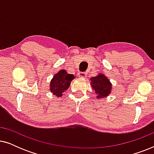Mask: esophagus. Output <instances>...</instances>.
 <instances>
[{"label": "esophagus", "instance_id": "34e87169", "mask_svg": "<svg viewBox=\"0 0 154 154\" xmlns=\"http://www.w3.org/2000/svg\"><path fill=\"white\" fill-rule=\"evenodd\" d=\"M78 76L80 78H86V76H87V73L85 72H79V73H78Z\"/></svg>", "mask_w": 154, "mask_h": 154}]
</instances>
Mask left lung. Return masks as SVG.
<instances>
[{
	"mask_svg": "<svg viewBox=\"0 0 154 154\" xmlns=\"http://www.w3.org/2000/svg\"><path fill=\"white\" fill-rule=\"evenodd\" d=\"M91 85L97 95V98L108 96L111 92V84L109 79L103 74L91 78Z\"/></svg>",
	"mask_w": 154,
	"mask_h": 154,
	"instance_id": "obj_1",
	"label": "left lung"
}]
</instances>
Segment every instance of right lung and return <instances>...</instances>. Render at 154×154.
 Returning <instances> with one entry per match:
<instances>
[{
    "label": "right lung",
    "instance_id": "right-lung-1",
    "mask_svg": "<svg viewBox=\"0 0 154 154\" xmlns=\"http://www.w3.org/2000/svg\"><path fill=\"white\" fill-rule=\"evenodd\" d=\"M74 79L73 74H69L64 70H61L54 75L50 83V90L57 97H61L62 92L67 90L71 81Z\"/></svg>",
    "mask_w": 154,
    "mask_h": 154
}]
</instances>
